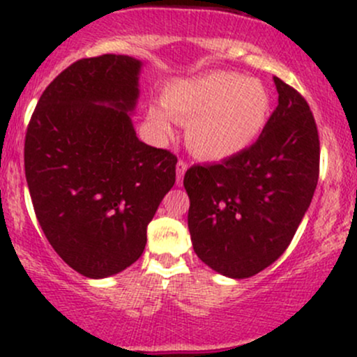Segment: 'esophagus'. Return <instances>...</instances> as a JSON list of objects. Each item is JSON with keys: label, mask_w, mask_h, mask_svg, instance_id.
Returning a JSON list of instances; mask_svg holds the SVG:
<instances>
[{"label": "esophagus", "mask_w": 357, "mask_h": 357, "mask_svg": "<svg viewBox=\"0 0 357 357\" xmlns=\"http://www.w3.org/2000/svg\"><path fill=\"white\" fill-rule=\"evenodd\" d=\"M186 169H188V162L184 161V159H179L178 166H176V183L183 184V178H184V173H186Z\"/></svg>", "instance_id": "1"}]
</instances>
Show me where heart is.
<instances>
[{"label": "heart", "mask_w": 357, "mask_h": 357, "mask_svg": "<svg viewBox=\"0 0 357 357\" xmlns=\"http://www.w3.org/2000/svg\"><path fill=\"white\" fill-rule=\"evenodd\" d=\"M162 107L176 122L188 124L190 149L203 159H227L257 141L267 126L270 96L261 82L231 72H213L176 80L162 92ZM149 121L169 136V119L161 109Z\"/></svg>", "instance_id": "1"}]
</instances>
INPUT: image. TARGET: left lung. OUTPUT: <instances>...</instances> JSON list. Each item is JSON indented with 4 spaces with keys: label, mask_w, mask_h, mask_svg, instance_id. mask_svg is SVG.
Here are the masks:
<instances>
[{
    "label": "left lung",
    "mask_w": 357,
    "mask_h": 357,
    "mask_svg": "<svg viewBox=\"0 0 357 357\" xmlns=\"http://www.w3.org/2000/svg\"><path fill=\"white\" fill-rule=\"evenodd\" d=\"M278 105L260 137L184 174L192 248L208 267L247 278L272 265L296 235L319 179L321 144L309 104L273 77Z\"/></svg>",
    "instance_id": "left-lung-1"
}]
</instances>
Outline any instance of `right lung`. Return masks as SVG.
<instances>
[{
  "instance_id": "right-lung-1",
  "label": "right lung",
  "mask_w": 357,
  "mask_h": 357,
  "mask_svg": "<svg viewBox=\"0 0 357 357\" xmlns=\"http://www.w3.org/2000/svg\"><path fill=\"white\" fill-rule=\"evenodd\" d=\"M141 61H73L45 89L24 136V174L40 227L61 260L89 278L142 255L147 225L176 181L178 158L139 141L129 114Z\"/></svg>"
}]
</instances>
